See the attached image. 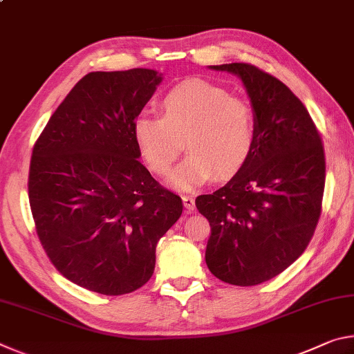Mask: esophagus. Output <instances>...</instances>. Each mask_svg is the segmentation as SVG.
I'll return each instance as SVG.
<instances>
[{
  "mask_svg": "<svg viewBox=\"0 0 354 354\" xmlns=\"http://www.w3.org/2000/svg\"><path fill=\"white\" fill-rule=\"evenodd\" d=\"M183 203H184L185 211H187L189 214L194 212V209H195V198H194V196L183 195Z\"/></svg>",
  "mask_w": 354,
  "mask_h": 354,
  "instance_id": "esophagus-1",
  "label": "esophagus"
}]
</instances>
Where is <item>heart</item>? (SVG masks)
Wrapping results in <instances>:
<instances>
[{"label":"heart","mask_w":354,"mask_h":354,"mask_svg":"<svg viewBox=\"0 0 354 354\" xmlns=\"http://www.w3.org/2000/svg\"><path fill=\"white\" fill-rule=\"evenodd\" d=\"M162 115L142 113L134 140L148 169L167 176L185 147L190 151L170 176L173 187L189 190L215 173L234 175L254 153L256 113L247 100L203 80L178 84L160 101Z\"/></svg>","instance_id":"obj_1"}]
</instances>
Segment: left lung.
I'll list each match as a JSON object with an SVG mask.
<instances>
[{
	"label": "left lung",
	"instance_id": "left-lung-1",
	"mask_svg": "<svg viewBox=\"0 0 354 354\" xmlns=\"http://www.w3.org/2000/svg\"><path fill=\"white\" fill-rule=\"evenodd\" d=\"M241 77L256 113L254 153L223 187L196 196L209 220L206 263L232 286L284 272L313 239L326 164L319 129L284 82L251 64L212 65Z\"/></svg>",
	"mask_w": 354,
	"mask_h": 354
}]
</instances>
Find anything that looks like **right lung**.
I'll return each instance as SVG.
<instances>
[{
	"mask_svg": "<svg viewBox=\"0 0 354 354\" xmlns=\"http://www.w3.org/2000/svg\"><path fill=\"white\" fill-rule=\"evenodd\" d=\"M162 75L92 71L59 104L32 148L29 205L56 270L84 289L124 295L148 283L156 245L183 200L139 162L133 124Z\"/></svg>",
	"mask_w": 354,
	"mask_h": 354,
	"instance_id": "right-lung-1",
	"label": "right lung"
}]
</instances>
